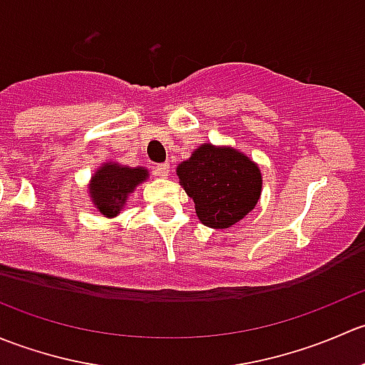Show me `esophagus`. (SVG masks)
<instances>
[{
    "mask_svg": "<svg viewBox=\"0 0 365 365\" xmlns=\"http://www.w3.org/2000/svg\"><path fill=\"white\" fill-rule=\"evenodd\" d=\"M153 173H155L157 176H162V178H165V176L169 175V164H168V162H164V164H157L155 168H153Z\"/></svg>",
    "mask_w": 365,
    "mask_h": 365,
    "instance_id": "1",
    "label": "esophagus"
}]
</instances>
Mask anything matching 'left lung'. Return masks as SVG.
Wrapping results in <instances>:
<instances>
[{
    "mask_svg": "<svg viewBox=\"0 0 365 365\" xmlns=\"http://www.w3.org/2000/svg\"><path fill=\"white\" fill-rule=\"evenodd\" d=\"M176 173L180 185L196 203L197 217L208 227L233 226L259 200V168L235 148L201 145Z\"/></svg>",
    "mask_w": 365,
    "mask_h": 365,
    "instance_id": "8db88e82",
    "label": "left lung"
}]
</instances>
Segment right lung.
Here are the masks:
<instances>
[{
  "instance_id": "add662e5",
  "label": "right lung",
  "mask_w": 365,
  "mask_h": 365,
  "mask_svg": "<svg viewBox=\"0 0 365 365\" xmlns=\"http://www.w3.org/2000/svg\"><path fill=\"white\" fill-rule=\"evenodd\" d=\"M148 173L143 168H123L118 164H106L95 173L91 180V197L98 212L106 217H114L127 201L128 194L138 183L146 180Z\"/></svg>"
}]
</instances>
